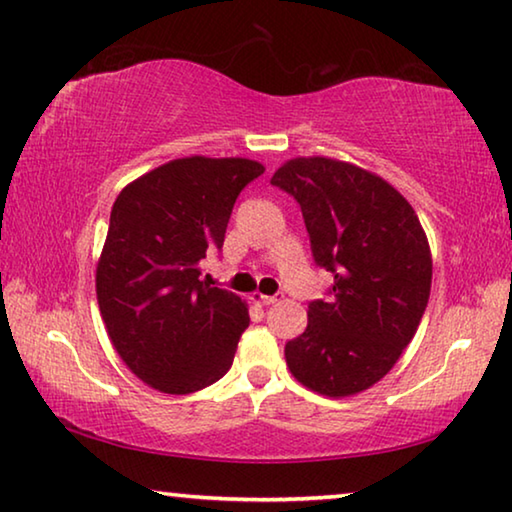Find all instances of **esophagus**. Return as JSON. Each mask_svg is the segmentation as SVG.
<instances>
[{"instance_id":"1","label":"esophagus","mask_w":512,"mask_h":512,"mask_svg":"<svg viewBox=\"0 0 512 512\" xmlns=\"http://www.w3.org/2000/svg\"><path fill=\"white\" fill-rule=\"evenodd\" d=\"M285 298V294H273V296H266V294H253V300H257V303L262 305H273L278 303V300Z\"/></svg>"}]
</instances>
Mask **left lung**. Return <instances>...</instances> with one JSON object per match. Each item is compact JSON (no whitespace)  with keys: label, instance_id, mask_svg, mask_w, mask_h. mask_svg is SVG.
<instances>
[{"label":"left lung","instance_id":"1","mask_svg":"<svg viewBox=\"0 0 512 512\" xmlns=\"http://www.w3.org/2000/svg\"><path fill=\"white\" fill-rule=\"evenodd\" d=\"M271 184L298 202L314 262L335 278L285 346L289 371L323 396L358 394L394 367L419 328L433 278L426 234L392 184L344 161L291 159Z\"/></svg>","mask_w":512,"mask_h":512}]
</instances>
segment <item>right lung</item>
<instances>
[{"mask_svg":"<svg viewBox=\"0 0 512 512\" xmlns=\"http://www.w3.org/2000/svg\"><path fill=\"white\" fill-rule=\"evenodd\" d=\"M262 173L239 157L175 159L113 202L97 303L120 358L159 392H198L232 367L248 307L202 282L200 259L223 248L234 202Z\"/></svg>","mask_w":512,"mask_h":512,"instance_id":"obj_1","label":"right lung"}]
</instances>
